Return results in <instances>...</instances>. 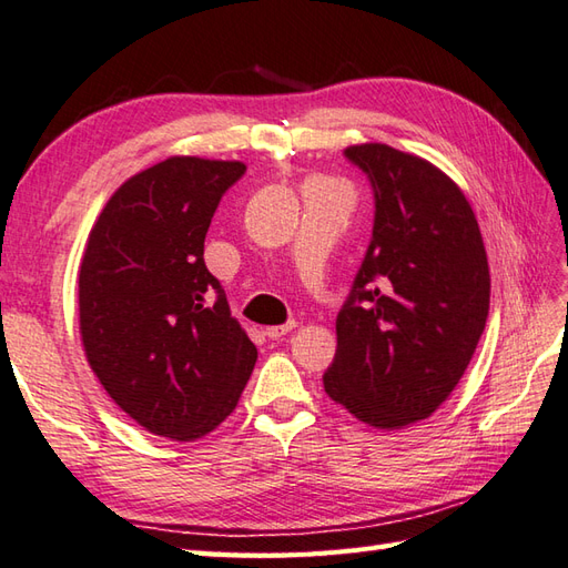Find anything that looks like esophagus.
<instances>
[{
	"mask_svg": "<svg viewBox=\"0 0 568 568\" xmlns=\"http://www.w3.org/2000/svg\"><path fill=\"white\" fill-rule=\"evenodd\" d=\"M294 327H296L294 321L286 323V325H270V327H264V335H267L270 339H280V337H284L286 333H292Z\"/></svg>",
	"mask_w": 568,
	"mask_h": 568,
	"instance_id": "34e87169",
	"label": "esophagus"
}]
</instances>
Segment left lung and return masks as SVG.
<instances>
[{
  "label": "left lung",
  "instance_id": "1",
  "mask_svg": "<svg viewBox=\"0 0 568 568\" xmlns=\"http://www.w3.org/2000/svg\"><path fill=\"white\" fill-rule=\"evenodd\" d=\"M345 155L369 174L376 213L323 386L357 420L403 430L469 367L488 318V257L471 204L433 162L384 143Z\"/></svg>",
  "mask_w": 568,
  "mask_h": 568
}]
</instances>
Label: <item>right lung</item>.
<instances>
[{"instance_id":"right-lung-1","label":"right lung","mask_w":568,"mask_h":568,"mask_svg":"<svg viewBox=\"0 0 568 568\" xmlns=\"http://www.w3.org/2000/svg\"><path fill=\"white\" fill-rule=\"evenodd\" d=\"M243 174L237 160L172 155L125 180L87 235L84 357L131 420L174 443L216 430L257 362L204 262L213 213ZM211 287L220 301L206 307Z\"/></svg>"}]
</instances>
